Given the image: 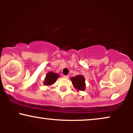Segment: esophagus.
Returning a JSON list of instances; mask_svg holds the SVG:
<instances>
[{"mask_svg":"<svg viewBox=\"0 0 133 133\" xmlns=\"http://www.w3.org/2000/svg\"><path fill=\"white\" fill-rule=\"evenodd\" d=\"M69 75L64 76V77H65V78H69Z\"/></svg>","mask_w":133,"mask_h":133,"instance_id":"34e87169","label":"esophagus"}]
</instances>
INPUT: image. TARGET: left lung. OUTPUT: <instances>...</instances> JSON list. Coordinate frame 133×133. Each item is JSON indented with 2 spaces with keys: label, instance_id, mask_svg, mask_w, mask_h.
<instances>
[{
  "label": "left lung",
  "instance_id": "obj_1",
  "mask_svg": "<svg viewBox=\"0 0 133 133\" xmlns=\"http://www.w3.org/2000/svg\"><path fill=\"white\" fill-rule=\"evenodd\" d=\"M72 83L76 89L79 91H84L85 89V79L82 76L79 75L71 78Z\"/></svg>",
  "mask_w": 133,
  "mask_h": 133
}]
</instances>
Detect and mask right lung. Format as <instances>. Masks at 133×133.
Returning <instances> with one entry per match:
<instances>
[{
  "instance_id": "1",
  "label": "right lung",
  "mask_w": 133,
  "mask_h": 133,
  "mask_svg": "<svg viewBox=\"0 0 133 133\" xmlns=\"http://www.w3.org/2000/svg\"><path fill=\"white\" fill-rule=\"evenodd\" d=\"M59 77V74L53 72H50L47 74L44 84L45 86H51V85L55 83V82L56 81V80Z\"/></svg>"
}]
</instances>
